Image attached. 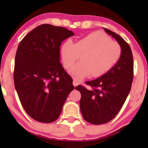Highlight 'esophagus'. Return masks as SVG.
Here are the masks:
<instances>
[{"label":"esophagus","instance_id":"esophagus-1","mask_svg":"<svg viewBox=\"0 0 148 148\" xmlns=\"http://www.w3.org/2000/svg\"><path fill=\"white\" fill-rule=\"evenodd\" d=\"M78 82L77 81L76 79H73V86L75 87V86H77L78 85Z\"/></svg>","mask_w":148,"mask_h":148}]
</instances>
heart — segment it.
<instances>
[{"instance_id":"1","label":"heart","mask_w":148,"mask_h":148,"mask_svg":"<svg viewBox=\"0 0 148 148\" xmlns=\"http://www.w3.org/2000/svg\"><path fill=\"white\" fill-rule=\"evenodd\" d=\"M60 54L66 69L72 66L81 55L82 60L69 70L71 75L80 80L90 74L98 77L110 71L119 61L121 48L104 34L94 32L75 44L66 40L60 46Z\"/></svg>"}]
</instances>
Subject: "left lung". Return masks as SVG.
Segmentation results:
<instances>
[{
	"instance_id": "8db88e82",
	"label": "left lung",
	"mask_w": 148,
	"mask_h": 148,
	"mask_svg": "<svg viewBox=\"0 0 148 148\" xmlns=\"http://www.w3.org/2000/svg\"><path fill=\"white\" fill-rule=\"evenodd\" d=\"M104 30L121 46L119 61L100 77L87 82L92 90L82 86L75 87L82 94V116L87 122L94 125L104 124L114 118L130 92L133 79V59L130 46L118 34L106 28Z\"/></svg>"
}]
</instances>
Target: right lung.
Masks as SVG:
<instances>
[{
    "label": "right lung",
    "mask_w": 148,
    "mask_h": 148,
    "mask_svg": "<svg viewBox=\"0 0 148 148\" xmlns=\"http://www.w3.org/2000/svg\"><path fill=\"white\" fill-rule=\"evenodd\" d=\"M74 35L66 28L43 24L29 32L16 52L14 84L24 110L34 120L54 122L59 117L73 79L60 62V46Z\"/></svg>",
    "instance_id": "1"
}]
</instances>
